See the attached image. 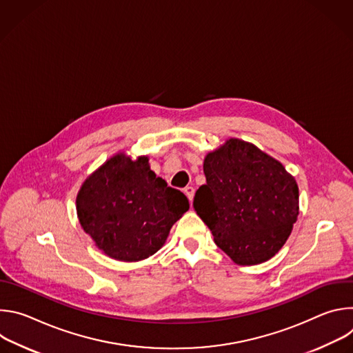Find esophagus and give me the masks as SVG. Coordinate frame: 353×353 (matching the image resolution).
Masks as SVG:
<instances>
[{
	"mask_svg": "<svg viewBox=\"0 0 353 353\" xmlns=\"http://www.w3.org/2000/svg\"><path fill=\"white\" fill-rule=\"evenodd\" d=\"M194 192H195V190H194L192 187H190V185L184 188V194H185V195H187V198L190 199V203H192V198H194Z\"/></svg>",
	"mask_w": 353,
	"mask_h": 353,
	"instance_id": "obj_1",
	"label": "esophagus"
}]
</instances>
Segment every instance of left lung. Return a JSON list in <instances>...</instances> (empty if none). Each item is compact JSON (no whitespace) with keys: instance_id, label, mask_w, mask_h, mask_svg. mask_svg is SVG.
Here are the masks:
<instances>
[{"instance_id":"obj_1","label":"left lung","mask_w":353,"mask_h":353,"mask_svg":"<svg viewBox=\"0 0 353 353\" xmlns=\"http://www.w3.org/2000/svg\"><path fill=\"white\" fill-rule=\"evenodd\" d=\"M207 184L192 207L239 265L274 257L299 215L296 180L253 143L230 138L204 161Z\"/></svg>"}]
</instances>
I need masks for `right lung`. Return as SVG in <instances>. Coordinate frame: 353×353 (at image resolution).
Segmentation results:
<instances>
[{
    "label": "right lung",
    "instance_id": "right-lung-1",
    "mask_svg": "<svg viewBox=\"0 0 353 353\" xmlns=\"http://www.w3.org/2000/svg\"><path fill=\"white\" fill-rule=\"evenodd\" d=\"M190 208L187 196L157 177L148 158L119 154L89 176L77 196L81 226L105 253L139 261L163 245Z\"/></svg>",
    "mask_w": 353,
    "mask_h": 353
}]
</instances>
